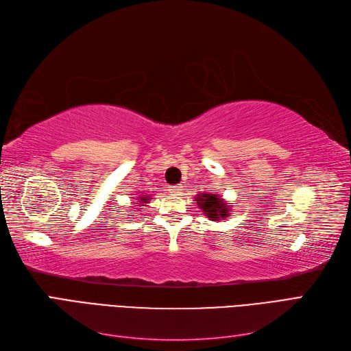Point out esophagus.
<instances>
[{"mask_svg": "<svg viewBox=\"0 0 351 351\" xmlns=\"http://www.w3.org/2000/svg\"><path fill=\"white\" fill-rule=\"evenodd\" d=\"M182 190H183L182 186H171V187H169V193L174 195V196H178L180 193H182Z\"/></svg>", "mask_w": 351, "mask_h": 351, "instance_id": "1", "label": "esophagus"}]
</instances>
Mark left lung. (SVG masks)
Wrapping results in <instances>:
<instances>
[{
    "mask_svg": "<svg viewBox=\"0 0 351 351\" xmlns=\"http://www.w3.org/2000/svg\"><path fill=\"white\" fill-rule=\"evenodd\" d=\"M196 204L210 221H219L230 217V205H227V202L221 199L215 192L197 195Z\"/></svg>",
    "mask_w": 351,
    "mask_h": 351,
    "instance_id": "obj_1",
    "label": "left lung"
}]
</instances>
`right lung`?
<instances>
[{
	"instance_id": "add662e5",
	"label": "right lung",
	"mask_w": 351,
	"mask_h": 351,
	"mask_svg": "<svg viewBox=\"0 0 351 351\" xmlns=\"http://www.w3.org/2000/svg\"><path fill=\"white\" fill-rule=\"evenodd\" d=\"M137 200H139V206H143L145 204H149V196H147V195H142V196H139V199H137Z\"/></svg>"
}]
</instances>
